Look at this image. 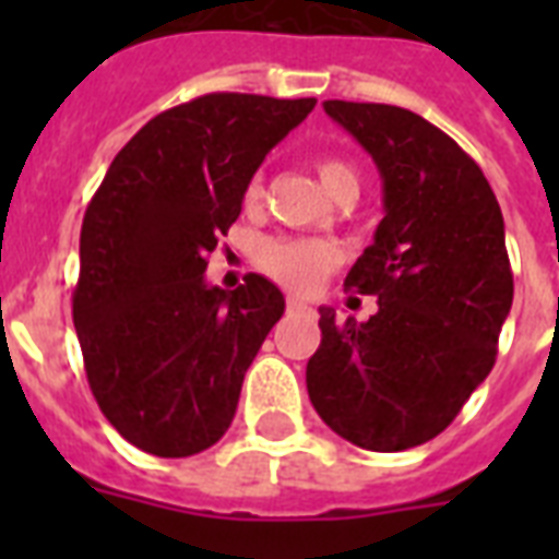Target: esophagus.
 <instances>
[{
    "label": "esophagus",
    "mask_w": 559,
    "mask_h": 559,
    "mask_svg": "<svg viewBox=\"0 0 559 559\" xmlns=\"http://www.w3.org/2000/svg\"><path fill=\"white\" fill-rule=\"evenodd\" d=\"M287 310L289 313H313V307H307L305 301H298V298H287Z\"/></svg>",
    "instance_id": "34e87169"
}]
</instances>
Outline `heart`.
Returning <instances> with one entry per match:
<instances>
[{
	"mask_svg": "<svg viewBox=\"0 0 559 559\" xmlns=\"http://www.w3.org/2000/svg\"><path fill=\"white\" fill-rule=\"evenodd\" d=\"M313 168L322 179L324 191L331 193L333 200L359 193V174L350 162L340 159V156H316ZM261 193V177L249 179L243 193L246 202H258ZM258 263L270 278H275L284 287L296 289V293H316L324 275L336 266V249L324 240L272 237V240H263L261 249H258Z\"/></svg>",
	"mask_w": 559,
	"mask_h": 559,
	"instance_id": "b5f03b06",
	"label": "heart"
}]
</instances>
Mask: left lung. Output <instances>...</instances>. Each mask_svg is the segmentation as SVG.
Returning a JSON list of instances; mask_svg holds the SVG:
<instances>
[{
  "label": "left lung",
  "instance_id": "left-lung-1",
  "mask_svg": "<svg viewBox=\"0 0 559 559\" xmlns=\"http://www.w3.org/2000/svg\"><path fill=\"white\" fill-rule=\"evenodd\" d=\"M382 177L385 217L345 289L377 296L368 322L319 307L307 394L362 450L420 447L455 420L496 362L511 313L504 219L481 168L412 109L324 100Z\"/></svg>",
  "mask_w": 559,
  "mask_h": 559
}]
</instances>
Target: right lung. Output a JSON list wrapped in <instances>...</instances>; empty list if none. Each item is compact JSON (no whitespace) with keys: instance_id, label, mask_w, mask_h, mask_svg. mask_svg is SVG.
I'll return each mask as SVG.
<instances>
[{"instance_id":"obj_1","label":"right lung","mask_w":559,"mask_h":559,"mask_svg":"<svg viewBox=\"0 0 559 559\" xmlns=\"http://www.w3.org/2000/svg\"><path fill=\"white\" fill-rule=\"evenodd\" d=\"M313 107L211 92L165 109L118 151L86 205L74 331L100 412L139 450L186 459L231 426L284 296L254 272L231 293L202 272L254 170Z\"/></svg>"}]
</instances>
